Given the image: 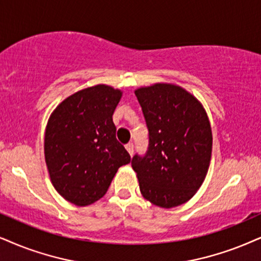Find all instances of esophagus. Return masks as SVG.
Listing matches in <instances>:
<instances>
[{"mask_svg":"<svg viewBox=\"0 0 261 261\" xmlns=\"http://www.w3.org/2000/svg\"><path fill=\"white\" fill-rule=\"evenodd\" d=\"M125 148H126L128 154H130V155L134 154V143H127L126 146H125Z\"/></svg>","mask_w":261,"mask_h":261,"instance_id":"esophagus-1","label":"esophagus"}]
</instances>
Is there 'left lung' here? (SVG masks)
Returning a JSON list of instances; mask_svg holds the SVG:
<instances>
[{"instance_id":"1","label":"left lung","mask_w":261,"mask_h":261,"mask_svg":"<svg viewBox=\"0 0 261 261\" xmlns=\"http://www.w3.org/2000/svg\"><path fill=\"white\" fill-rule=\"evenodd\" d=\"M149 134L147 153L131 166L142 196L172 208L196 194L208 171L212 130L197 98L174 84L156 83L135 90Z\"/></svg>"}]
</instances>
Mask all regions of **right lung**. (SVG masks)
<instances>
[{
	"label": "right lung",
	"instance_id": "right-lung-1",
	"mask_svg": "<svg viewBox=\"0 0 261 261\" xmlns=\"http://www.w3.org/2000/svg\"><path fill=\"white\" fill-rule=\"evenodd\" d=\"M121 92L98 84L65 98L49 118L44 156L51 184L65 200L88 206L107 193L118 169L131 161L115 137L112 115Z\"/></svg>",
	"mask_w": 261,
	"mask_h": 261
}]
</instances>
